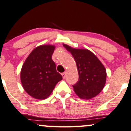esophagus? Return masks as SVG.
<instances>
[{
	"instance_id": "1",
	"label": "esophagus",
	"mask_w": 131,
	"mask_h": 131,
	"mask_svg": "<svg viewBox=\"0 0 131 131\" xmlns=\"http://www.w3.org/2000/svg\"><path fill=\"white\" fill-rule=\"evenodd\" d=\"M65 75H66V72H63V73H61V75H62L63 78V79L65 78Z\"/></svg>"
}]
</instances>
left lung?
I'll list each match as a JSON object with an SVG mask.
<instances>
[{
	"instance_id": "left-lung-1",
	"label": "left lung",
	"mask_w": 131,
	"mask_h": 131,
	"mask_svg": "<svg viewBox=\"0 0 131 131\" xmlns=\"http://www.w3.org/2000/svg\"><path fill=\"white\" fill-rule=\"evenodd\" d=\"M71 53L78 68L79 81L72 85L75 94L82 100L95 97L102 90L106 82L104 66L92 52L86 49H75L63 44Z\"/></svg>"
}]
</instances>
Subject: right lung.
<instances>
[{
  "instance_id": "1",
  "label": "right lung",
  "mask_w": 131,
  "mask_h": 131,
  "mask_svg": "<svg viewBox=\"0 0 131 131\" xmlns=\"http://www.w3.org/2000/svg\"><path fill=\"white\" fill-rule=\"evenodd\" d=\"M56 46L40 45L29 55L20 70V81L29 95L38 100L49 96L56 84L62 79L52 59Z\"/></svg>"
}]
</instances>
